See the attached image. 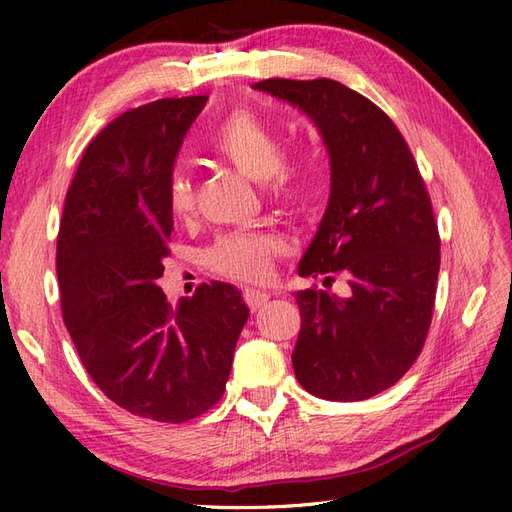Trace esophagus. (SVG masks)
Returning <instances> with one entry per match:
<instances>
[{"label": "esophagus", "instance_id": "34e87169", "mask_svg": "<svg viewBox=\"0 0 512 512\" xmlns=\"http://www.w3.org/2000/svg\"><path fill=\"white\" fill-rule=\"evenodd\" d=\"M269 299H271V292L256 290V288H245V290H243V301L247 303V307L252 309V312H256V309H260Z\"/></svg>", "mask_w": 512, "mask_h": 512}]
</instances>
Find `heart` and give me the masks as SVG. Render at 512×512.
<instances>
[{"label": "heart", "mask_w": 512, "mask_h": 512, "mask_svg": "<svg viewBox=\"0 0 512 512\" xmlns=\"http://www.w3.org/2000/svg\"><path fill=\"white\" fill-rule=\"evenodd\" d=\"M209 149L235 166L245 177L265 188L277 205L303 207L318 192L320 168L309 156H286L282 132L250 108H239L224 117L209 136ZM166 200L177 220L194 211V181L183 166H175L166 179ZM282 239L273 232L232 230L224 232L205 250V265L235 282H260L269 273L271 260L282 252Z\"/></svg>", "instance_id": "b5f03b06"}]
</instances>
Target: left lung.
Segmentation results:
<instances>
[{
	"instance_id": "1",
	"label": "left lung",
	"mask_w": 512,
	"mask_h": 512,
	"mask_svg": "<svg viewBox=\"0 0 512 512\" xmlns=\"http://www.w3.org/2000/svg\"><path fill=\"white\" fill-rule=\"evenodd\" d=\"M254 89L314 119L331 158V198L299 275H344L346 299L297 292L292 365L307 393L331 401L378 395L425 346L436 303L440 235L421 170L391 117L331 79H267Z\"/></svg>"
}]
</instances>
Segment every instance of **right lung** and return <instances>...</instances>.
<instances>
[{
	"label": "right lung",
	"instance_id": "1",
	"mask_svg": "<svg viewBox=\"0 0 512 512\" xmlns=\"http://www.w3.org/2000/svg\"><path fill=\"white\" fill-rule=\"evenodd\" d=\"M207 96L121 113L83 153L57 235L61 314L98 389L123 410L185 423L224 395L250 316L241 292L200 284L177 307L158 286L170 254L166 179Z\"/></svg>",
	"mask_w": 512,
	"mask_h": 512
}]
</instances>
